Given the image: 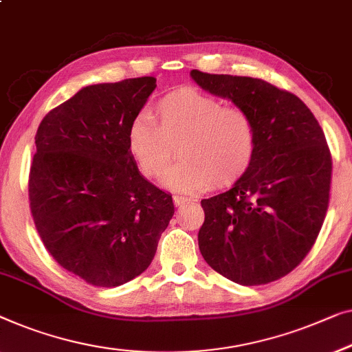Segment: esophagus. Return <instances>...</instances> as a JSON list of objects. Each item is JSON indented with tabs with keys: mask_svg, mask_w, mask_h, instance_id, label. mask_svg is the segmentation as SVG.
<instances>
[{
	"mask_svg": "<svg viewBox=\"0 0 352 352\" xmlns=\"http://www.w3.org/2000/svg\"><path fill=\"white\" fill-rule=\"evenodd\" d=\"M173 200H175V205L176 206H182V205H186V203L190 201V198L181 197V195H175V197H173Z\"/></svg>",
	"mask_w": 352,
	"mask_h": 352,
	"instance_id": "esophagus-1",
	"label": "esophagus"
}]
</instances>
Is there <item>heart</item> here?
Masks as SVG:
<instances>
[{
  "mask_svg": "<svg viewBox=\"0 0 352 352\" xmlns=\"http://www.w3.org/2000/svg\"><path fill=\"white\" fill-rule=\"evenodd\" d=\"M130 155L146 177L159 176L173 152L179 160L164 182L182 192L235 184L251 168L257 151V125L239 106H223L216 96L195 89L165 95L154 120L140 114L126 130Z\"/></svg>",
  "mask_w": 352,
  "mask_h": 352,
  "instance_id": "1",
  "label": "heart"
}]
</instances>
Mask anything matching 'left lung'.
<instances>
[{
	"mask_svg": "<svg viewBox=\"0 0 352 352\" xmlns=\"http://www.w3.org/2000/svg\"><path fill=\"white\" fill-rule=\"evenodd\" d=\"M211 94L248 109L257 125L251 168L230 190L201 200L198 246L206 263L243 286L286 276L311 251L329 208L332 155L298 96L263 79L190 71Z\"/></svg>",
	"mask_w": 352,
	"mask_h": 352,
	"instance_id": "8db88e82",
	"label": "left lung"
}]
</instances>
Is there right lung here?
Returning a JSON list of instances; mask_svg holds the SVG:
<instances>
[{"label": "right lung", "mask_w": 352, "mask_h": 352, "mask_svg": "<svg viewBox=\"0 0 352 352\" xmlns=\"http://www.w3.org/2000/svg\"><path fill=\"white\" fill-rule=\"evenodd\" d=\"M151 76L96 84L49 111L34 136L30 210L60 267L116 287L155 256L175 214L170 193L140 175L126 130L157 87Z\"/></svg>", "instance_id": "obj_1"}]
</instances>
